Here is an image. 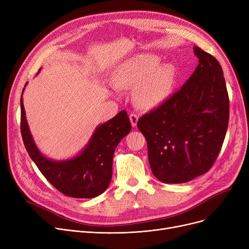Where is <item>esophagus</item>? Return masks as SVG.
Here are the masks:
<instances>
[{
	"mask_svg": "<svg viewBox=\"0 0 249 249\" xmlns=\"http://www.w3.org/2000/svg\"><path fill=\"white\" fill-rule=\"evenodd\" d=\"M129 118H130V122H131V125L133 127H135L137 122H138V116L136 114H134V113H131V114H130Z\"/></svg>",
	"mask_w": 249,
	"mask_h": 249,
	"instance_id": "obj_1",
	"label": "esophagus"
}]
</instances>
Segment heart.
Masks as SVG:
<instances>
[{"mask_svg":"<svg viewBox=\"0 0 249 249\" xmlns=\"http://www.w3.org/2000/svg\"><path fill=\"white\" fill-rule=\"evenodd\" d=\"M154 54H139L120 65L112 76L116 88H134V101L142 109L161 104L171 94L176 69L171 63L160 64Z\"/></svg>","mask_w":249,"mask_h":249,"instance_id":"obj_1","label":"heart"}]
</instances>
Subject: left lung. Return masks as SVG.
Listing matches in <instances>:
<instances>
[{"instance_id":"obj_1","label":"left lung","mask_w":249,"mask_h":249,"mask_svg":"<svg viewBox=\"0 0 249 249\" xmlns=\"http://www.w3.org/2000/svg\"><path fill=\"white\" fill-rule=\"evenodd\" d=\"M199 64L178 91L137 122L147 141L152 174L167 184L206 174L226 135L229 98L218 60L198 46Z\"/></svg>"}]
</instances>
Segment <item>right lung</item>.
<instances>
[{
    "mask_svg": "<svg viewBox=\"0 0 249 249\" xmlns=\"http://www.w3.org/2000/svg\"><path fill=\"white\" fill-rule=\"evenodd\" d=\"M20 103L21 134L25 148L50 184L63 195L78 199L95 198L106 191L112 178L114 151L131 130L126 111L98 126L80 154L56 161L47 159L37 148L26 120L23 98Z\"/></svg>",
    "mask_w": 249,
    "mask_h": 249,
    "instance_id": "obj_1",
    "label": "right lung"
}]
</instances>
